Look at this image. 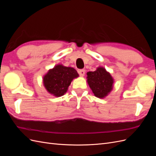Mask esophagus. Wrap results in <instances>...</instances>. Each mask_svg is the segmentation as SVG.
Masks as SVG:
<instances>
[{"mask_svg": "<svg viewBox=\"0 0 156 156\" xmlns=\"http://www.w3.org/2000/svg\"><path fill=\"white\" fill-rule=\"evenodd\" d=\"M78 72H79V74L80 75V76L83 77L84 74H85V70H84V69H80Z\"/></svg>", "mask_w": 156, "mask_h": 156, "instance_id": "1", "label": "esophagus"}]
</instances>
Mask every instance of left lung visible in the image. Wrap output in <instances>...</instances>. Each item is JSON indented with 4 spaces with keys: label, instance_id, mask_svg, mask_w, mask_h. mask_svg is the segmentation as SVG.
Wrapping results in <instances>:
<instances>
[{
    "label": "left lung",
    "instance_id": "obj_1",
    "mask_svg": "<svg viewBox=\"0 0 156 156\" xmlns=\"http://www.w3.org/2000/svg\"><path fill=\"white\" fill-rule=\"evenodd\" d=\"M87 83L94 96L104 98L111 92L114 79L103 67H98L94 72H87Z\"/></svg>",
    "mask_w": 156,
    "mask_h": 156
}]
</instances>
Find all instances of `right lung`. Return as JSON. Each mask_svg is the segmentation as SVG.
Segmentation results:
<instances>
[{"label": "right lung", "instance_id": "1", "mask_svg": "<svg viewBox=\"0 0 156 156\" xmlns=\"http://www.w3.org/2000/svg\"><path fill=\"white\" fill-rule=\"evenodd\" d=\"M78 77L79 74L74 68L58 64L44 75V85L51 94L60 97L67 92L73 79Z\"/></svg>", "mask_w": 156, "mask_h": 156}]
</instances>
